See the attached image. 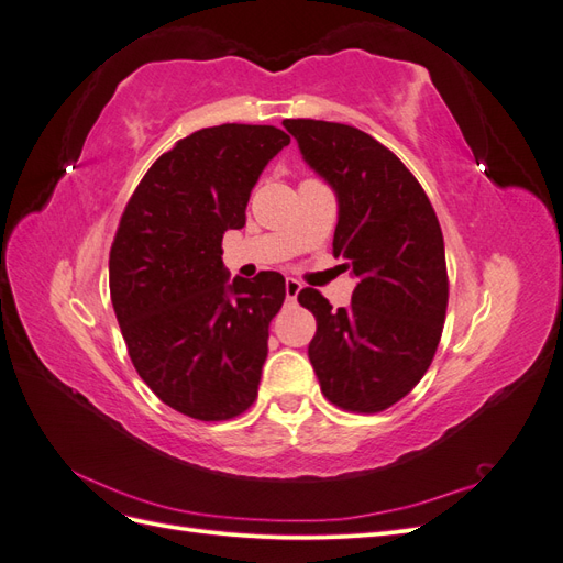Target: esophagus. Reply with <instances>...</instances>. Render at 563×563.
<instances>
[{
	"mask_svg": "<svg viewBox=\"0 0 563 563\" xmlns=\"http://www.w3.org/2000/svg\"><path fill=\"white\" fill-rule=\"evenodd\" d=\"M286 300H296L298 298V294H300V288H302V284L298 282V279H294V277H286Z\"/></svg>",
	"mask_w": 563,
	"mask_h": 563,
	"instance_id": "obj_1",
	"label": "esophagus"
}]
</instances>
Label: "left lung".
I'll list each match as a JSON object with an SVG mask.
<instances>
[{
    "instance_id": "left-lung-1",
    "label": "left lung",
    "mask_w": 563,
    "mask_h": 563,
    "mask_svg": "<svg viewBox=\"0 0 563 563\" xmlns=\"http://www.w3.org/2000/svg\"><path fill=\"white\" fill-rule=\"evenodd\" d=\"M284 126L333 187V255L356 277L347 308L333 310L314 288L298 294L317 319L310 364L338 408L385 411L420 383L444 329L449 275L437 213L416 176L368 133L319 119Z\"/></svg>"
}]
</instances>
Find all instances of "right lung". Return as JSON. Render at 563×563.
<instances>
[{
    "label": "right lung",
    "mask_w": 563,
    "mask_h": 563,
    "mask_svg": "<svg viewBox=\"0 0 563 563\" xmlns=\"http://www.w3.org/2000/svg\"><path fill=\"white\" fill-rule=\"evenodd\" d=\"M291 143L277 126L220 124L147 168L110 249V298L139 376L178 413L230 420L258 397L279 272L251 282L223 265V234L246 223L253 185Z\"/></svg>",
    "instance_id": "right-lung-1"
}]
</instances>
